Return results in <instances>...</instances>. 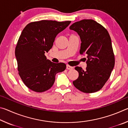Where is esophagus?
I'll return each instance as SVG.
<instances>
[{
    "label": "esophagus",
    "instance_id": "34e87169",
    "mask_svg": "<svg viewBox=\"0 0 128 128\" xmlns=\"http://www.w3.org/2000/svg\"><path fill=\"white\" fill-rule=\"evenodd\" d=\"M74 68L73 66H70L69 65H66V69H68V70H72V69Z\"/></svg>",
    "mask_w": 128,
    "mask_h": 128
}]
</instances>
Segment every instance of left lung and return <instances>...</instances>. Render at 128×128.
<instances>
[{"mask_svg":"<svg viewBox=\"0 0 128 128\" xmlns=\"http://www.w3.org/2000/svg\"><path fill=\"white\" fill-rule=\"evenodd\" d=\"M69 29L76 32L81 38L80 54L87 55L85 70L75 67L79 76L73 85L83 92H98L110 78L115 62L110 34L104 27L91 19L73 23Z\"/></svg>","mask_w":128,"mask_h":128,"instance_id":"obj_1","label":"left lung"}]
</instances>
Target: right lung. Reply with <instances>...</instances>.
<instances>
[{
  "label": "right lung",
  "instance_id": "right-lung-1",
  "mask_svg": "<svg viewBox=\"0 0 128 128\" xmlns=\"http://www.w3.org/2000/svg\"><path fill=\"white\" fill-rule=\"evenodd\" d=\"M70 22L41 20L28 24L23 29L17 41L15 55L18 74L30 90L42 92L50 89L56 73L66 69L64 63H54L47 59L44 53L52 48L58 34Z\"/></svg>",
  "mask_w": 128,
  "mask_h": 128
}]
</instances>
